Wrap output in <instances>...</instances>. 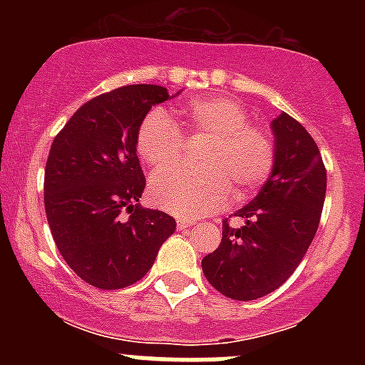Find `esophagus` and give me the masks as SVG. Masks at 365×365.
Masks as SVG:
<instances>
[{"label":"esophagus","mask_w":365,"mask_h":365,"mask_svg":"<svg viewBox=\"0 0 365 365\" xmlns=\"http://www.w3.org/2000/svg\"><path fill=\"white\" fill-rule=\"evenodd\" d=\"M195 225V221H190V219H177V228L179 230H186V228L193 227Z\"/></svg>","instance_id":"34e87169"}]
</instances>
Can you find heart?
Listing matches in <instances>:
<instances>
[{
  "label": "heart",
  "instance_id": "1",
  "mask_svg": "<svg viewBox=\"0 0 365 365\" xmlns=\"http://www.w3.org/2000/svg\"><path fill=\"white\" fill-rule=\"evenodd\" d=\"M186 137L206 140L199 153L202 168H175L151 179L155 205L182 217L210 214L227 205L232 190L237 197L259 188L276 163V138L248 122V111L230 96H201L180 109ZM185 140L172 118L160 109L144 117L137 130L138 157L153 170L175 164Z\"/></svg>",
  "mask_w": 365,
  "mask_h": 365
}]
</instances>
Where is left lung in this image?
Wrapping results in <instances>:
<instances>
[{"instance_id":"8db88e82","label":"left lung","mask_w":365,"mask_h":365,"mask_svg":"<svg viewBox=\"0 0 365 365\" xmlns=\"http://www.w3.org/2000/svg\"><path fill=\"white\" fill-rule=\"evenodd\" d=\"M276 163L256 197L222 221V240L202 257V272L227 298L250 302L291 278L314 240L327 172L314 138L282 113L272 122Z\"/></svg>"}]
</instances>
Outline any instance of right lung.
Segmentation results:
<instances>
[{"label": "right lung", "instance_id": "add662e5", "mask_svg": "<svg viewBox=\"0 0 365 365\" xmlns=\"http://www.w3.org/2000/svg\"><path fill=\"white\" fill-rule=\"evenodd\" d=\"M166 87L135 83L95 96L54 137L43 179L47 222L58 250L96 289H124L146 276L175 232L166 212L138 205L146 179L137 130Z\"/></svg>", "mask_w": 365, "mask_h": 365}]
</instances>
